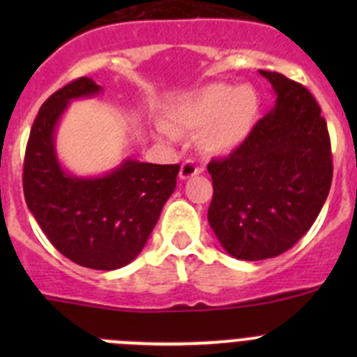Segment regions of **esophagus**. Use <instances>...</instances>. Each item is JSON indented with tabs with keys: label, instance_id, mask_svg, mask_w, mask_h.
Returning <instances> with one entry per match:
<instances>
[{
	"label": "esophagus",
	"instance_id": "34e87169",
	"mask_svg": "<svg viewBox=\"0 0 357 357\" xmlns=\"http://www.w3.org/2000/svg\"><path fill=\"white\" fill-rule=\"evenodd\" d=\"M198 173H200V168H198L197 164H193L191 160H185V162H182V166H181V178H182V181H188V178L198 175Z\"/></svg>",
	"mask_w": 357,
	"mask_h": 357
}]
</instances>
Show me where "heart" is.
Returning <instances> with one entry per match:
<instances>
[{
  "label": "heart",
  "instance_id": "heart-1",
  "mask_svg": "<svg viewBox=\"0 0 357 357\" xmlns=\"http://www.w3.org/2000/svg\"><path fill=\"white\" fill-rule=\"evenodd\" d=\"M261 114V98L255 87L241 84H209L188 94L169 109L168 127L159 135L175 141L178 132H200L198 144L209 155H229L254 132Z\"/></svg>",
  "mask_w": 357,
  "mask_h": 357
}]
</instances>
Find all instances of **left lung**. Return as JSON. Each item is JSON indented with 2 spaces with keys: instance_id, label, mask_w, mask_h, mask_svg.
Listing matches in <instances>:
<instances>
[{
  "instance_id": "8db88e82",
  "label": "left lung",
  "mask_w": 357,
  "mask_h": 357,
  "mask_svg": "<svg viewBox=\"0 0 357 357\" xmlns=\"http://www.w3.org/2000/svg\"><path fill=\"white\" fill-rule=\"evenodd\" d=\"M277 102L247 143L207 166V220L227 254L241 261L284 254L311 229L329 195L333 155L313 94L284 75L259 69Z\"/></svg>"
}]
</instances>
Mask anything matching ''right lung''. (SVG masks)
<instances>
[{"label": "right lung", "mask_w": 357, "mask_h": 357, "mask_svg": "<svg viewBox=\"0 0 357 357\" xmlns=\"http://www.w3.org/2000/svg\"><path fill=\"white\" fill-rule=\"evenodd\" d=\"M98 93L102 87L82 77L43 103L28 137L23 189L28 209L62 255L93 270H118L144 248L181 166L125 159L102 176L66 172L55 150L56 125L71 100Z\"/></svg>", "instance_id": "right-lung-1"}]
</instances>
